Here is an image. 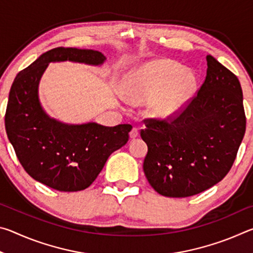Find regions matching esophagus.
I'll use <instances>...</instances> for the list:
<instances>
[{"label":"esophagus","instance_id":"esophagus-1","mask_svg":"<svg viewBox=\"0 0 253 253\" xmlns=\"http://www.w3.org/2000/svg\"><path fill=\"white\" fill-rule=\"evenodd\" d=\"M129 136H130V138H136V137L138 136V128H137V127L132 128V129L129 132Z\"/></svg>","mask_w":253,"mask_h":253}]
</instances>
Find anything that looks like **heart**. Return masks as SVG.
Instances as JSON below:
<instances>
[{
  "instance_id": "obj_1",
  "label": "heart",
  "mask_w": 253,
  "mask_h": 253,
  "mask_svg": "<svg viewBox=\"0 0 253 253\" xmlns=\"http://www.w3.org/2000/svg\"><path fill=\"white\" fill-rule=\"evenodd\" d=\"M198 78L170 60H155L137 68L127 76L126 96L132 104L151 101L152 116L169 119L176 116L192 99Z\"/></svg>"
}]
</instances>
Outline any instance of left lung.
<instances>
[{
  "label": "left lung",
  "mask_w": 253,
  "mask_h": 253,
  "mask_svg": "<svg viewBox=\"0 0 253 253\" xmlns=\"http://www.w3.org/2000/svg\"><path fill=\"white\" fill-rule=\"evenodd\" d=\"M207 61L204 83L185 108L169 121L145 119L140 131L148 147L144 173L168 198L199 194L222 181L245 136L239 79L212 55Z\"/></svg>",
  "instance_id": "left-lung-1"
}]
</instances>
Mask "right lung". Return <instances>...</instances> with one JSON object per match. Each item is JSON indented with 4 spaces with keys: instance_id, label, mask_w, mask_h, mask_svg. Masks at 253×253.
Instances as JSON below:
<instances>
[{
    "instance_id": "obj_1",
    "label": "right lung",
    "mask_w": 253,
    "mask_h": 253,
    "mask_svg": "<svg viewBox=\"0 0 253 253\" xmlns=\"http://www.w3.org/2000/svg\"><path fill=\"white\" fill-rule=\"evenodd\" d=\"M105 60L99 51L60 46L41 54L12 84L5 113L8 140L25 172L57 191L77 192L90 186L110 154L128 142L132 127L71 125L51 118L39 100L40 79L50 62L100 66Z\"/></svg>"
}]
</instances>
